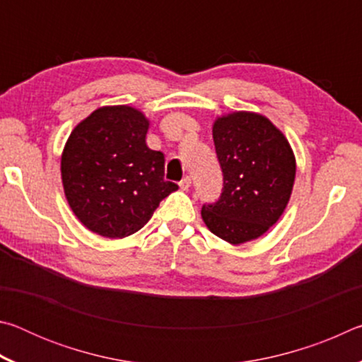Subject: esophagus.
<instances>
[{
    "instance_id": "esophagus-1",
    "label": "esophagus",
    "mask_w": 362,
    "mask_h": 362,
    "mask_svg": "<svg viewBox=\"0 0 362 362\" xmlns=\"http://www.w3.org/2000/svg\"><path fill=\"white\" fill-rule=\"evenodd\" d=\"M179 185H180V188L182 189H185V192H187V189L189 188V187H192V177H183V179L180 180V183H179Z\"/></svg>"
}]
</instances>
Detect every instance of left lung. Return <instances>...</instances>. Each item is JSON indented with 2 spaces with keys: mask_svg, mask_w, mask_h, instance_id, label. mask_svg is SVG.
<instances>
[{
  "mask_svg": "<svg viewBox=\"0 0 362 362\" xmlns=\"http://www.w3.org/2000/svg\"><path fill=\"white\" fill-rule=\"evenodd\" d=\"M214 145L222 168L218 201L201 216L214 235L230 244L257 240L278 222L296 180V156L289 142L265 116L236 112L217 118Z\"/></svg>",
  "mask_w": 362,
  "mask_h": 362,
  "instance_id": "8db88e82",
  "label": "left lung"
}]
</instances>
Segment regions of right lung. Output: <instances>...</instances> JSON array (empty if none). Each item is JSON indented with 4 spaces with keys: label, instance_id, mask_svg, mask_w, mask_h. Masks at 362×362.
<instances>
[{
    "label": "right lung",
    "instance_id": "add662e5",
    "mask_svg": "<svg viewBox=\"0 0 362 362\" xmlns=\"http://www.w3.org/2000/svg\"><path fill=\"white\" fill-rule=\"evenodd\" d=\"M148 126L136 108L102 107L66 140L60 163L66 201L97 235L116 240L139 231L179 188L164 180L163 153L146 146Z\"/></svg>",
    "mask_w": 362,
    "mask_h": 362
}]
</instances>
